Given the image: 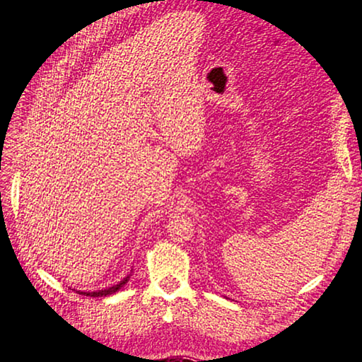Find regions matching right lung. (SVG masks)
Returning <instances> with one entry per match:
<instances>
[{"mask_svg": "<svg viewBox=\"0 0 362 362\" xmlns=\"http://www.w3.org/2000/svg\"><path fill=\"white\" fill-rule=\"evenodd\" d=\"M129 278H131V274H127V276L122 279V281H119L118 284H115V286H110V287H107V289H102V291H94V292H84V291H76L78 293H83V296H86V297H107V296H112V293H116L118 292L122 286H124L127 281H129Z\"/></svg>", "mask_w": 362, "mask_h": 362, "instance_id": "1", "label": "right lung"}]
</instances>
